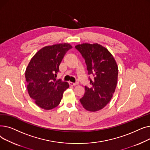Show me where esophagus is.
<instances>
[{"label": "esophagus", "instance_id": "obj_1", "mask_svg": "<svg viewBox=\"0 0 150 150\" xmlns=\"http://www.w3.org/2000/svg\"><path fill=\"white\" fill-rule=\"evenodd\" d=\"M69 85L74 86L76 85V83H72V82H69Z\"/></svg>", "mask_w": 150, "mask_h": 150}]
</instances>
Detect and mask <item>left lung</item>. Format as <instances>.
I'll return each mask as SVG.
<instances>
[{
    "label": "left lung",
    "mask_w": 150,
    "mask_h": 150,
    "mask_svg": "<svg viewBox=\"0 0 150 150\" xmlns=\"http://www.w3.org/2000/svg\"><path fill=\"white\" fill-rule=\"evenodd\" d=\"M75 48L85 60L91 88L85 86L80 101L84 108L95 112L103 109L112 97L117 83L118 67L111 53L98 44H82Z\"/></svg>",
    "instance_id": "left-lung-1"
}]
</instances>
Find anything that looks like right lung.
<instances>
[{"instance_id":"1","label":"right lung","mask_w":150,"mask_h":150,"mask_svg":"<svg viewBox=\"0 0 150 150\" xmlns=\"http://www.w3.org/2000/svg\"><path fill=\"white\" fill-rule=\"evenodd\" d=\"M72 47L69 44L46 46L30 60L25 70L30 97L40 108L50 110L60 103L62 94L69 85L57 80L59 66L66 53Z\"/></svg>"}]
</instances>
